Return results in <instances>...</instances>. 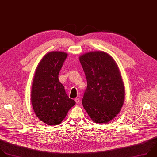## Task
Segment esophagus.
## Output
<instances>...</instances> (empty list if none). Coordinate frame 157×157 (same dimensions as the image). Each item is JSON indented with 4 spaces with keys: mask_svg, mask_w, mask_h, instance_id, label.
<instances>
[{
    "mask_svg": "<svg viewBox=\"0 0 157 157\" xmlns=\"http://www.w3.org/2000/svg\"><path fill=\"white\" fill-rule=\"evenodd\" d=\"M75 101L76 103H77V104H78V103L80 102V99H79L78 98H76L75 99Z\"/></svg>",
    "mask_w": 157,
    "mask_h": 157,
    "instance_id": "obj_1",
    "label": "esophagus"
}]
</instances>
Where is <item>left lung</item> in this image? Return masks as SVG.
I'll return each instance as SVG.
<instances>
[{
    "label": "left lung",
    "instance_id": "1",
    "mask_svg": "<svg viewBox=\"0 0 157 157\" xmlns=\"http://www.w3.org/2000/svg\"><path fill=\"white\" fill-rule=\"evenodd\" d=\"M87 87L82 100L93 122L106 124L120 112L125 98L124 83L113 57L103 51H93L80 56Z\"/></svg>",
    "mask_w": 157,
    "mask_h": 157
}]
</instances>
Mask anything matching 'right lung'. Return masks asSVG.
<instances>
[{
    "label": "right lung",
    "mask_w": 157,
    "mask_h": 157,
    "mask_svg": "<svg viewBox=\"0 0 157 157\" xmlns=\"http://www.w3.org/2000/svg\"><path fill=\"white\" fill-rule=\"evenodd\" d=\"M67 57L64 52L47 53L40 62L33 81L31 100L33 110L40 121L50 126L60 124L75 104L58 78Z\"/></svg>",
    "instance_id": "right-lung-1"
}]
</instances>
